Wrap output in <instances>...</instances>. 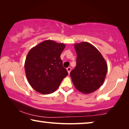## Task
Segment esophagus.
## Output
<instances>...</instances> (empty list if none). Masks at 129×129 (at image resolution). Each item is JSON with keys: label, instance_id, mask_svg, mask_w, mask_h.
Wrapping results in <instances>:
<instances>
[{"label": "esophagus", "instance_id": "esophagus-1", "mask_svg": "<svg viewBox=\"0 0 129 129\" xmlns=\"http://www.w3.org/2000/svg\"><path fill=\"white\" fill-rule=\"evenodd\" d=\"M71 69H71V67H68V68H67V70L68 73V74H69L70 72H71Z\"/></svg>", "mask_w": 129, "mask_h": 129}]
</instances>
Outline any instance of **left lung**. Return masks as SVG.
<instances>
[{
	"instance_id": "1",
	"label": "left lung",
	"mask_w": 129,
	"mask_h": 129,
	"mask_svg": "<svg viewBox=\"0 0 129 129\" xmlns=\"http://www.w3.org/2000/svg\"><path fill=\"white\" fill-rule=\"evenodd\" d=\"M76 53V66L70 75L74 86L84 94L97 90L105 79L108 65L96 48L88 42L74 45Z\"/></svg>"
}]
</instances>
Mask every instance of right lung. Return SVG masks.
I'll list each match as a JSON object with an SVG mask.
<instances>
[{
    "mask_svg": "<svg viewBox=\"0 0 129 129\" xmlns=\"http://www.w3.org/2000/svg\"><path fill=\"white\" fill-rule=\"evenodd\" d=\"M65 48L64 43L47 40L30 49L24 68L28 82L36 91L43 94L53 93L68 75L60 58Z\"/></svg>",
    "mask_w": 129,
    "mask_h": 129,
    "instance_id": "right-lung-1",
    "label": "right lung"
}]
</instances>
